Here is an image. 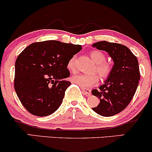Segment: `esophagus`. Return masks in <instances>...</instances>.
<instances>
[{
	"label": "esophagus",
	"mask_w": 152,
	"mask_h": 152,
	"mask_svg": "<svg viewBox=\"0 0 152 152\" xmlns=\"http://www.w3.org/2000/svg\"><path fill=\"white\" fill-rule=\"evenodd\" d=\"M82 91H83V92L84 93V94H86V96H90L91 95V90L90 89H88V88H82Z\"/></svg>",
	"instance_id": "obj_1"
}]
</instances>
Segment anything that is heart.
Masks as SVG:
<instances>
[{
  "mask_svg": "<svg viewBox=\"0 0 152 152\" xmlns=\"http://www.w3.org/2000/svg\"><path fill=\"white\" fill-rule=\"evenodd\" d=\"M91 58L96 64L94 72H96L102 79H106L112 71V66L109 63L104 62L106 56L104 53L98 50H94L90 53ZM67 68L71 72H76V56L70 58L67 64ZM71 81L82 88H91L99 83V78L96 74H79L74 75L71 77Z\"/></svg>",
  "mask_w": 152,
  "mask_h": 152,
  "instance_id": "heart-1",
  "label": "heart"
}]
</instances>
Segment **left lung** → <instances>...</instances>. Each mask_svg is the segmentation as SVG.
I'll list each match as a JSON object with an SVG mask.
<instances>
[{"instance_id":"1","label":"left lung","mask_w":152,"mask_h":152,"mask_svg":"<svg viewBox=\"0 0 152 152\" xmlns=\"http://www.w3.org/2000/svg\"><path fill=\"white\" fill-rule=\"evenodd\" d=\"M92 46L107 52L114 64L104 84L92 90V94L100 99L92 109L101 116H114L129 105L135 94L140 79L139 62L129 48L122 44L103 41Z\"/></svg>"}]
</instances>
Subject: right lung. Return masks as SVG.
<instances>
[{
	"instance_id": "add662e5",
	"label": "right lung",
	"mask_w": 152,
	"mask_h": 152,
	"mask_svg": "<svg viewBox=\"0 0 152 152\" xmlns=\"http://www.w3.org/2000/svg\"><path fill=\"white\" fill-rule=\"evenodd\" d=\"M81 50V45L46 41L31 43L15 64L14 88L23 106L31 114H53L63 102L71 82L67 64Z\"/></svg>"
}]
</instances>
